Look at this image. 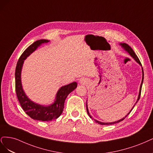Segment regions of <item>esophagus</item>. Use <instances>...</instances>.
Instances as JSON below:
<instances>
[{
  "instance_id": "esophagus-1",
  "label": "esophagus",
  "mask_w": 153,
  "mask_h": 153,
  "mask_svg": "<svg viewBox=\"0 0 153 153\" xmlns=\"http://www.w3.org/2000/svg\"><path fill=\"white\" fill-rule=\"evenodd\" d=\"M88 81L85 78H82V79H81L80 81H79V83L81 84V85H87L88 84Z\"/></svg>"
}]
</instances>
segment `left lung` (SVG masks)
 Returning <instances> with one entry per match:
<instances>
[{
	"instance_id": "8db88e82",
	"label": "left lung",
	"mask_w": 153,
	"mask_h": 153,
	"mask_svg": "<svg viewBox=\"0 0 153 153\" xmlns=\"http://www.w3.org/2000/svg\"><path fill=\"white\" fill-rule=\"evenodd\" d=\"M120 45L121 46V47L124 49V50L129 54V55L134 59V60L139 64L140 65H141L142 66V65H141V63H140V60H139V58L137 57V56L135 55V53H134V51H133V50L128 45V44H125V43H121L120 44ZM142 82H141V84H140V90H139V95H138V98H137V102H136V103H135V105L133 106V107H132V109L130 111V112L128 113V114L124 117H123L122 119H121V120H118V121H114V122H111V123H103V122H101V121H98V120H95V119H93V118L92 117V116L90 115V112H89V111H88V104H87V101H86V111H87V113H88V116H90V118H91L92 120H94L96 123H98V124L99 125H112V124H115V123H119V122H120V121H123V120H124L125 119V117L128 115L130 113V112L132 111V109H134V106L135 105V104L136 103H137V102L139 101V100L140 99V93H141V89H142V83H143V81H144V71H143V68L142 67Z\"/></svg>"
}]
</instances>
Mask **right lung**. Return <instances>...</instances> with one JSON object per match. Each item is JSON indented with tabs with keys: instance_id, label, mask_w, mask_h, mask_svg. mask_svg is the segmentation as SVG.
I'll use <instances>...</instances> for the list:
<instances>
[{
	"instance_id": "add662e5",
	"label": "right lung",
	"mask_w": 153,
	"mask_h": 153,
	"mask_svg": "<svg viewBox=\"0 0 153 153\" xmlns=\"http://www.w3.org/2000/svg\"><path fill=\"white\" fill-rule=\"evenodd\" d=\"M49 42L50 41L46 39H41L34 42L28 46L19 58L15 71L16 92L22 109L33 120L42 121H49L57 119L63 112L66 98L70 93L76 89L77 86L76 82H73L67 85L62 86L56 93L55 101L49 105H43L34 102L25 94L23 89L21 78L24 60L30 56V54L35 51L38 47L42 44Z\"/></svg>"
}]
</instances>
